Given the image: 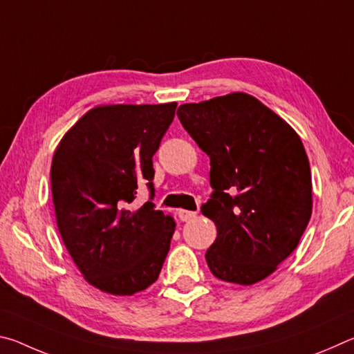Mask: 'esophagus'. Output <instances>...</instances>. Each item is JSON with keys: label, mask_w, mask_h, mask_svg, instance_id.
Wrapping results in <instances>:
<instances>
[{"label": "esophagus", "mask_w": 354, "mask_h": 354, "mask_svg": "<svg viewBox=\"0 0 354 354\" xmlns=\"http://www.w3.org/2000/svg\"><path fill=\"white\" fill-rule=\"evenodd\" d=\"M178 217L181 221H189V220L196 217V212L195 211H185V209H179Z\"/></svg>", "instance_id": "34e87169"}]
</instances>
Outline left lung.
Listing matches in <instances>:
<instances>
[{
	"mask_svg": "<svg viewBox=\"0 0 354 354\" xmlns=\"http://www.w3.org/2000/svg\"><path fill=\"white\" fill-rule=\"evenodd\" d=\"M179 122L211 159V198L203 215L217 226L209 270L251 286L289 257L313 214L303 142L289 123L248 93L178 107Z\"/></svg>",
	"mask_w": 354,
	"mask_h": 354,
	"instance_id": "left-lung-1",
	"label": "left lung"
}]
</instances>
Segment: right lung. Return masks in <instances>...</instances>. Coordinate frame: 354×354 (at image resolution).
Wrapping results in <instances>:
<instances>
[{"label":"right lung","mask_w":354,"mask_h":354,"mask_svg":"<svg viewBox=\"0 0 354 354\" xmlns=\"http://www.w3.org/2000/svg\"><path fill=\"white\" fill-rule=\"evenodd\" d=\"M176 103L97 106L62 137L51 162L59 232L84 279L111 295H134L159 278L175 232L151 201L153 156Z\"/></svg>","instance_id":"add662e5"}]
</instances>
